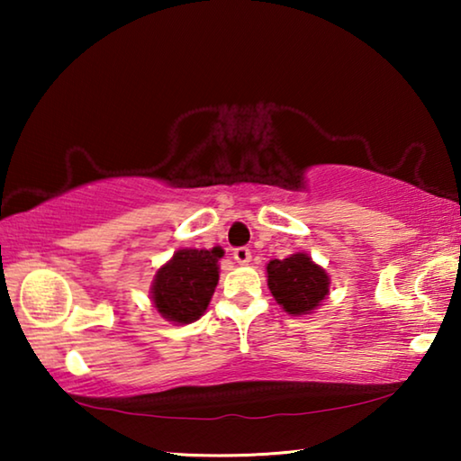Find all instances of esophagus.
Wrapping results in <instances>:
<instances>
[{
	"mask_svg": "<svg viewBox=\"0 0 461 461\" xmlns=\"http://www.w3.org/2000/svg\"><path fill=\"white\" fill-rule=\"evenodd\" d=\"M233 260H236L238 264H248L249 260H252V252H249L248 248H236L233 249Z\"/></svg>",
	"mask_w": 461,
	"mask_h": 461,
	"instance_id": "obj_1",
	"label": "esophagus"
}]
</instances>
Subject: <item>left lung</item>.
Returning <instances> with one entry per match:
<instances>
[{
    "instance_id": "1",
    "label": "left lung",
    "mask_w": 461,
    "mask_h": 461,
    "mask_svg": "<svg viewBox=\"0 0 461 461\" xmlns=\"http://www.w3.org/2000/svg\"><path fill=\"white\" fill-rule=\"evenodd\" d=\"M267 272L270 293L288 315L313 313L330 294V276L309 254L296 252L285 260H270Z\"/></svg>"
}]
</instances>
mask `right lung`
<instances>
[{
	"mask_svg": "<svg viewBox=\"0 0 461 461\" xmlns=\"http://www.w3.org/2000/svg\"><path fill=\"white\" fill-rule=\"evenodd\" d=\"M221 256V248L175 252L154 276L150 296L156 311L176 325L197 321L215 293Z\"/></svg>",
	"mask_w": 461,
	"mask_h": 461,
	"instance_id": "obj_1",
	"label": "right lung"
}]
</instances>
